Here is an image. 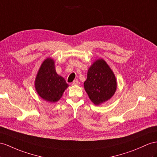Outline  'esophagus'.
<instances>
[{"label":"esophagus","mask_w":157,"mask_h":157,"mask_svg":"<svg viewBox=\"0 0 157 157\" xmlns=\"http://www.w3.org/2000/svg\"><path fill=\"white\" fill-rule=\"evenodd\" d=\"M72 85H73V86H77V85H78V79H75L74 81L72 82Z\"/></svg>","instance_id":"1"}]
</instances>
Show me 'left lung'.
<instances>
[{
    "instance_id": "1",
    "label": "left lung",
    "mask_w": 157,
    "mask_h": 157,
    "mask_svg": "<svg viewBox=\"0 0 157 157\" xmlns=\"http://www.w3.org/2000/svg\"><path fill=\"white\" fill-rule=\"evenodd\" d=\"M84 88L91 101L97 105L114 95L117 88L115 76L103 59H98L89 68Z\"/></svg>"
}]
</instances>
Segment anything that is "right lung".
<instances>
[{
    "mask_svg": "<svg viewBox=\"0 0 157 157\" xmlns=\"http://www.w3.org/2000/svg\"><path fill=\"white\" fill-rule=\"evenodd\" d=\"M67 86L66 80L56 73L54 60H44L35 80V88L40 97L48 101L56 102Z\"/></svg>",
    "mask_w": 157,
    "mask_h": 157,
    "instance_id": "right-lung-1",
    "label": "right lung"
}]
</instances>
